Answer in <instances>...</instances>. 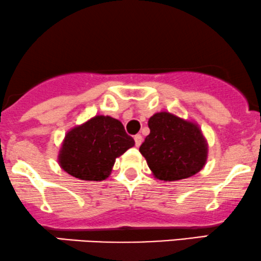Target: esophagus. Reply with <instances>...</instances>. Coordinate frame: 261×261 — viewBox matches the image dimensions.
I'll list each match as a JSON object with an SVG mask.
<instances>
[{
  "label": "esophagus",
  "mask_w": 261,
  "mask_h": 261,
  "mask_svg": "<svg viewBox=\"0 0 261 261\" xmlns=\"http://www.w3.org/2000/svg\"><path fill=\"white\" fill-rule=\"evenodd\" d=\"M134 142H136V146L138 148V146L142 145V143H143V137L140 136V134H137V136L134 137Z\"/></svg>",
  "instance_id": "34e87169"
}]
</instances>
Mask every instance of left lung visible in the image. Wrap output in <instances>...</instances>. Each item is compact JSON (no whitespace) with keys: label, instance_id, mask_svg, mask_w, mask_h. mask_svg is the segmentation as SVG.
Returning <instances> with one entry per match:
<instances>
[{"label":"left lung","instance_id":"8db88e82","mask_svg":"<svg viewBox=\"0 0 261 261\" xmlns=\"http://www.w3.org/2000/svg\"><path fill=\"white\" fill-rule=\"evenodd\" d=\"M148 125L150 134L139 151L155 178L185 179L205 166L207 142L197 123L164 111L151 116Z\"/></svg>","mask_w":261,"mask_h":261}]
</instances>
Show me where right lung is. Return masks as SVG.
Masks as SVG:
<instances>
[{"instance_id":"obj_1","label":"right lung","mask_w":261,"mask_h":261,"mask_svg":"<svg viewBox=\"0 0 261 261\" xmlns=\"http://www.w3.org/2000/svg\"><path fill=\"white\" fill-rule=\"evenodd\" d=\"M134 146L123 124L110 116H95L67 132L58 164L82 180H103L111 174L116 159Z\"/></svg>"}]
</instances>
